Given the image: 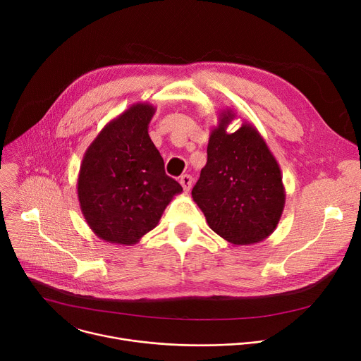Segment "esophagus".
I'll use <instances>...</instances> for the list:
<instances>
[{
	"label": "esophagus",
	"instance_id": "1",
	"mask_svg": "<svg viewBox=\"0 0 361 361\" xmlns=\"http://www.w3.org/2000/svg\"><path fill=\"white\" fill-rule=\"evenodd\" d=\"M180 184L183 185L184 191H188V190L191 188V184H193V177L188 176V174L181 176V178H180Z\"/></svg>",
	"mask_w": 361,
	"mask_h": 361
}]
</instances>
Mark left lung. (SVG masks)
Here are the masks:
<instances>
[{
    "mask_svg": "<svg viewBox=\"0 0 361 361\" xmlns=\"http://www.w3.org/2000/svg\"><path fill=\"white\" fill-rule=\"evenodd\" d=\"M232 109L219 113L207 143V162L191 196L207 225L232 245H252L277 228L286 203L280 165L248 122L233 133Z\"/></svg>",
    "mask_w": 361,
    "mask_h": 361,
    "instance_id": "8db88e82",
    "label": "left lung"
}]
</instances>
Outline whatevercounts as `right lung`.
<instances>
[{"label": "right lung", "mask_w": 361, "mask_h": 361, "mask_svg": "<svg viewBox=\"0 0 361 361\" xmlns=\"http://www.w3.org/2000/svg\"><path fill=\"white\" fill-rule=\"evenodd\" d=\"M155 110L149 103L132 104L110 120L84 154L78 202L90 229L106 243H139L183 191L165 174L164 159L149 137Z\"/></svg>", "instance_id": "right-lung-1"}]
</instances>
